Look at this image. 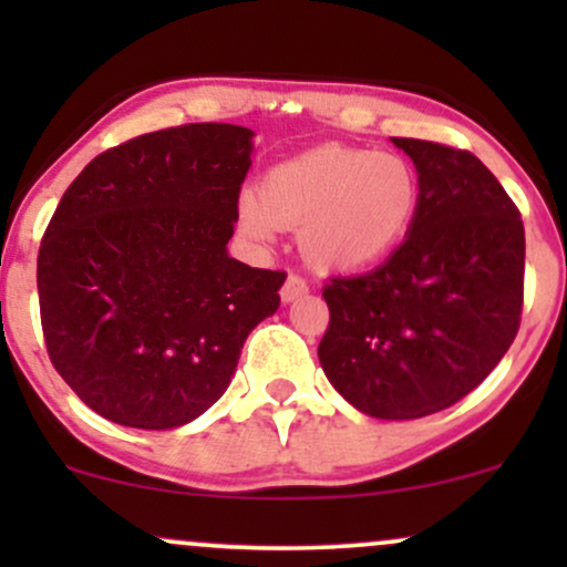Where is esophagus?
I'll return each mask as SVG.
<instances>
[{
  "label": "esophagus",
  "mask_w": 567,
  "mask_h": 567,
  "mask_svg": "<svg viewBox=\"0 0 567 567\" xmlns=\"http://www.w3.org/2000/svg\"><path fill=\"white\" fill-rule=\"evenodd\" d=\"M306 292H309V285H306V279L301 275H292V271H290L288 279H285L282 290H279V296H282L285 303H290V301H296V298L306 296Z\"/></svg>",
  "instance_id": "esophagus-1"
}]
</instances>
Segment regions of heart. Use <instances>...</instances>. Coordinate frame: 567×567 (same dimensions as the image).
Listing matches in <instances>:
<instances>
[{
	"label": "heart",
	"instance_id": "b5f03b06",
	"mask_svg": "<svg viewBox=\"0 0 567 567\" xmlns=\"http://www.w3.org/2000/svg\"><path fill=\"white\" fill-rule=\"evenodd\" d=\"M415 205L419 178L405 157L328 143L271 167L258 197L243 194L239 229L269 243L277 226H298L306 261L354 269L405 234Z\"/></svg>",
	"mask_w": 567,
	"mask_h": 567
}]
</instances>
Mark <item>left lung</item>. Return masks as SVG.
Here are the masks:
<instances>
[{"instance_id":"left-lung-1","label":"left lung","mask_w":567,"mask_h":567,"mask_svg":"<svg viewBox=\"0 0 567 567\" xmlns=\"http://www.w3.org/2000/svg\"><path fill=\"white\" fill-rule=\"evenodd\" d=\"M419 173L408 237L373 271L324 285L320 365L383 421L455 405L512 347L523 315L525 229L496 175L464 148L392 138Z\"/></svg>"}]
</instances>
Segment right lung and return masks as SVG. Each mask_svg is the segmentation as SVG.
<instances>
[{
  "label": "right lung",
  "mask_w": 567,
  "mask_h": 567,
  "mask_svg": "<svg viewBox=\"0 0 567 567\" xmlns=\"http://www.w3.org/2000/svg\"><path fill=\"white\" fill-rule=\"evenodd\" d=\"M252 130L197 122L97 154L58 202L37 258L50 362L97 415L175 429L231 383L285 271L229 256Z\"/></svg>",
  "instance_id": "right-lung-1"
}]
</instances>
